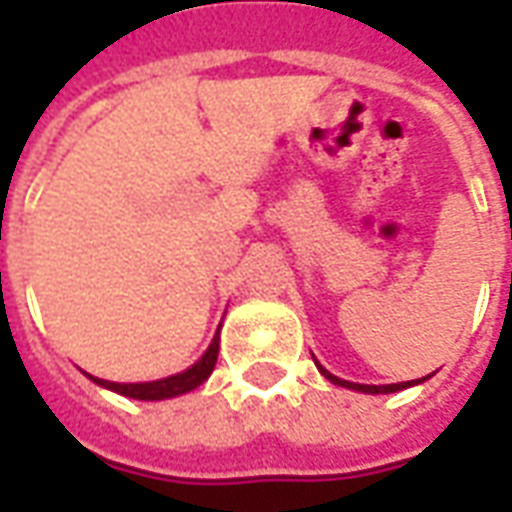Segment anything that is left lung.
Returning <instances> with one entry per match:
<instances>
[{
    "label": "left lung",
    "instance_id": "left-lung-1",
    "mask_svg": "<svg viewBox=\"0 0 512 512\" xmlns=\"http://www.w3.org/2000/svg\"><path fill=\"white\" fill-rule=\"evenodd\" d=\"M321 373L332 384H340V386H348V389H356V392H367V395H386V392H397V389H406V386H414L419 384V381H425V378H417V381H400V384H384V386H370V384H351V381H343V378H337L332 376L329 370H323L321 367Z\"/></svg>",
    "mask_w": 512,
    "mask_h": 512
}]
</instances>
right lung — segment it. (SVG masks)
<instances>
[{"instance_id": "1", "label": "right lung", "mask_w": 512, "mask_h": 512, "mask_svg": "<svg viewBox=\"0 0 512 512\" xmlns=\"http://www.w3.org/2000/svg\"><path fill=\"white\" fill-rule=\"evenodd\" d=\"M216 356H219V334L213 337V343L208 345V351L202 354V359L197 365H191L189 370H183L178 376L161 378V381H150V384H115V381H104V378H93L95 384L112 389L117 395L134 397V400H164V397L183 395V392H191L211 376L213 367H216Z\"/></svg>"}]
</instances>
